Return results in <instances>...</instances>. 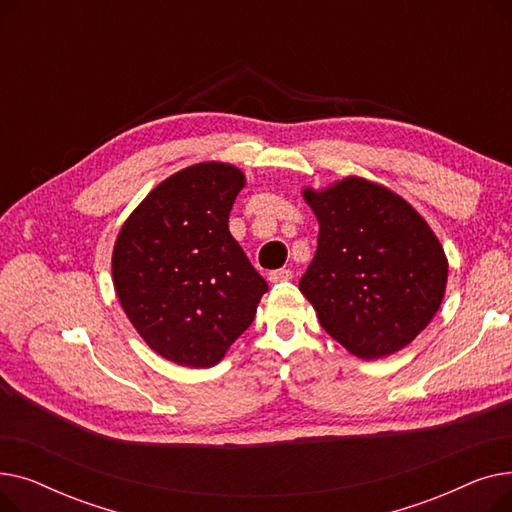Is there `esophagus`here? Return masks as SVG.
<instances>
[{
	"label": "esophagus",
	"instance_id": "esophagus-1",
	"mask_svg": "<svg viewBox=\"0 0 512 512\" xmlns=\"http://www.w3.org/2000/svg\"><path fill=\"white\" fill-rule=\"evenodd\" d=\"M267 280H270L272 284L288 282V280H292V272L290 270H274V272L267 274Z\"/></svg>",
	"mask_w": 512,
	"mask_h": 512
}]
</instances>
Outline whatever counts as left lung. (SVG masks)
I'll return each mask as SVG.
<instances>
[{"instance_id": "left-lung-1", "label": "left lung", "mask_w": 512, "mask_h": 512, "mask_svg": "<svg viewBox=\"0 0 512 512\" xmlns=\"http://www.w3.org/2000/svg\"><path fill=\"white\" fill-rule=\"evenodd\" d=\"M303 199L319 236L299 288L321 328L367 361L411 344L446 292L448 259L434 230L409 201L359 176L305 186Z\"/></svg>"}]
</instances>
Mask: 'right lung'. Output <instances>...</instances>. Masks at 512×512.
Returning <instances> with one entry per match:
<instances>
[{
  "instance_id": "add662e5",
  "label": "right lung",
  "mask_w": 512,
  "mask_h": 512,
  "mask_svg": "<svg viewBox=\"0 0 512 512\" xmlns=\"http://www.w3.org/2000/svg\"><path fill=\"white\" fill-rule=\"evenodd\" d=\"M245 184L224 161L188 166L159 182L116 238L120 305L151 351L176 365H218L267 292L228 230Z\"/></svg>"
}]
</instances>
